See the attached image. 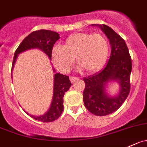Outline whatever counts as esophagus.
<instances>
[{
	"instance_id": "34e87169",
	"label": "esophagus",
	"mask_w": 147,
	"mask_h": 147,
	"mask_svg": "<svg viewBox=\"0 0 147 147\" xmlns=\"http://www.w3.org/2000/svg\"><path fill=\"white\" fill-rule=\"evenodd\" d=\"M69 80L72 82H75V81H77L78 80H79V78H76V77H74V76H71L69 77Z\"/></svg>"
}]
</instances>
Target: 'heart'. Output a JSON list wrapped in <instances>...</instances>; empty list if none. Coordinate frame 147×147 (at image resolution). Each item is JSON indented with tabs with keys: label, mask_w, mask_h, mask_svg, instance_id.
<instances>
[{
	"label": "heart",
	"mask_w": 147,
	"mask_h": 147,
	"mask_svg": "<svg viewBox=\"0 0 147 147\" xmlns=\"http://www.w3.org/2000/svg\"><path fill=\"white\" fill-rule=\"evenodd\" d=\"M109 44L105 36L99 33L78 32L68 36L64 46L53 48L52 58L54 64L61 72H69L75 63L79 64L78 70L86 69L93 73L102 68L108 58Z\"/></svg>",
	"instance_id": "obj_1"
}]
</instances>
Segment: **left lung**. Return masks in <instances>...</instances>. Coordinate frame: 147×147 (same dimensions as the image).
<instances>
[{
    "label": "left lung",
    "instance_id": "8db88e82",
    "mask_svg": "<svg viewBox=\"0 0 147 147\" xmlns=\"http://www.w3.org/2000/svg\"><path fill=\"white\" fill-rule=\"evenodd\" d=\"M93 25L98 26L109 39L111 53L103 69L83 79L85 83L83 101L91 113L102 116L117 111L129 95L131 59L126 42L117 33L105 24ZM110 81H116L120 85L119 95L116 96H109L105 92L106 84Z\"/></svg>",
    "mask_w": 147,
    "mask_h": 147
}]
</instances>
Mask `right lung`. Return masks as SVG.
Here are the masks:
<instances>
[{
  "instance_id": "add662e5",
  "label": "right lung",
  "mask_w": 147,
  "mask_h": 147,
  "mask_svg": "<svg viewBox=\"0 0 147 147\" xmlns=\"http://www.w3.org/2000/svg\"><path fill=\"white\" fill-rule=\"evenodd\" d=\"M59 35L58 33L55 31L45 29L31 32L22 41L16 50L11 70H13L17 56L21 52L30 49H41L49 57V59H52V49L55 42L60 38ZM53 70L55 71V69ZM71 85L72 83L69 81V76L60 73L55 74L54 78L53 98L49 111L45 114L40 116H35L32 115L29 116L35 120L42 122H51L57 119L61 116L64 110L63 97L65 92L70 88Z\"/></svg>"
}]
</instances>
